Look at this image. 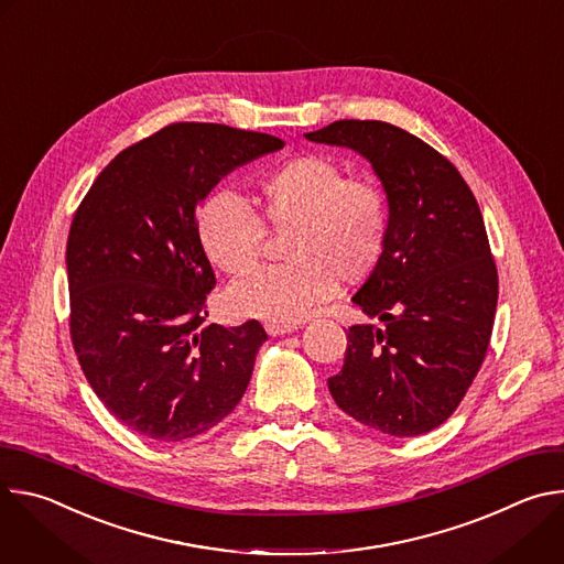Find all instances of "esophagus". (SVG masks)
Here are the masks:
<instances>
[{"instance_id":"34e87169","label":"esophagus","mask_w":564,"mask_h":564,"mask_svg":"<svg viewBox=\"0 0 564 564\" xmlns=\"http://www.w3.org/2000/svg\"><path fill=\"white\" fill-rule=\"evenodd\" d=\"M265 330H268V335L279 337V335H290V333H294L296 326H292V324H279V321H268Z\"/></svg>"}]
</instances>
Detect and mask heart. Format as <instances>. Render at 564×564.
Returning a JSON list of instances; mask_svg holds the SVG:
<instances>
[{"label": "heart", "mask_w": 564, "mask_h": 564, "mask_svg": "<svg viewBox=\"0 0 564 564\" xmlns=\"http://www.w3.org/2000/svg\"><path fill=\"white\" fill-rule=\"evenodd\" d=\"M261 216L229 192L212 194L196 214V238L207 261L227 272L252 270L265 250L268 223L285 234L290 263L261 268L236 281L227 303L238 316L299 321L328 301L337 281L364 283L381 263L390 205L370 176H346L330 155L301 153L259 178Z\"/></svg>", "instance_id": "obj_1"}]
</instances>
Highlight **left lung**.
I'll use <instances>...</instances> for the list:
<instances>
[{
    "label": "left lung",
    "mask_w": 564,
    "mask_h": 564,
    "mask_svg": "<svg viewBox=\"0 0 564 564\" xmlns=\"http://www.w3.org/2000/svg\"><path fill=\"white\" fill-rule=\"evenodd\" d=\"M305 138L368 158L390 205L381 263L352 296L386 328H348L330 394L375 431L429 433L455 413L491 341L498 268L479 205L451 160L394 124L337 120Z\"/></svg>",
    "instance_id": "left-lung-1"
}]
</instances>
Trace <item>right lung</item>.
<instances>
[{
	"label": "right lung",
	"mask_w": 564,
	"mask_h": 564,
	"mask_svg": "<svg viewBox=\"0 0 564 564\" xmlns=\"http://www.w3.org/2000/svg\"><path fill=\"white\" fill-rule=\"evenodd\" d=\"M283 144L174 122L120 151L79 203L66 243L70 341L94 392L131 431L183 442L243 397L268 335L254 318L205 324L216 276L196 209L231 170Z\"/></svg>",
	"instance_id": "1"
}]
</instances>
